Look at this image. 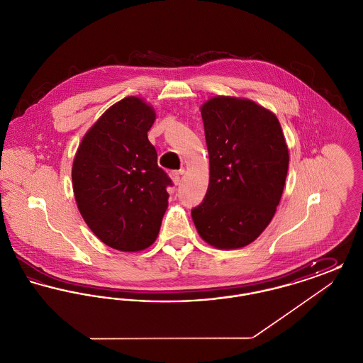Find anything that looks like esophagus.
Wrapping results in <instances>:
<instances>
[{"label": "esophagus", "mask_w": 363, "mask_h": 363, "mask_svg": "<svg viewBox=\"0 0 363 363\" xmlns=\"http://www.w3.org/2000/svg\"><path fill=\"white\" fill-rule=\"evenodd\" d=\"M182 170H179V172H170V178H172V181L174 182V185H179V182H181V175H182Z\"/></svg>", "instance_id": "esophagus-1"}]
</instances>
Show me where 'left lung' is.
Returning a JSON list of instances; mask_svg holds the SVG:
<instances>
[{"mask_svg":"<svg viewBox=\"0 0 363 363\" xmlns=\"http://www.w3.org/2000/svg\"><path fill=\"white\" fill-rule=\"evenodd\" d=\"M209 184L191 219L216 249H240L271 223L289 170V148L277 116L235 96H213L200 107Z\"/></svg>","mask_w":363,"mask_h":363,"instance_id":"left-lung-1","label":"left lung"}]
</instances>
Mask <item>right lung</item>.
<instances>
[{"instance_id":"right-lung-1","label":"right lung","mask_w":363,"mask_h":363,"mask_svg":"<svg viewBox=\"0 0 363 363\" xmlns=\"http://www.w3.org/2000/svg\"><path fill=\"white\" fill-rule=\"evenodd\" d=\"M155 118L151 104L126 96L88 129L73 159L72 185L84 222L121 252L151 246L169 206L172 179L147 135Z\"/></svg>"}]
</instances>
